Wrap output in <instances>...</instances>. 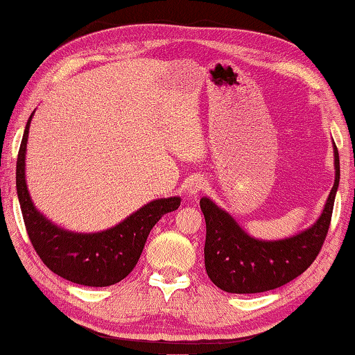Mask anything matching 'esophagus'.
Listing matches in <instances>:
<instances>
[{"label": "esophagus", "instance_id": "1", "mask_svg": "<svg viewBox=\"0 0 355 355\" xmlns=\"http://www.w3.org/2000/svg\"><path fill=\"white\" fill-rule=\"evenodd\" d=\"M205 186H207V182H205V179L202 176H192L190 179H187L186 182V192L189 197H195V195L202 192Z\"/></svg>", "mask_w": 355, "mask_h": 355}]
</instances>
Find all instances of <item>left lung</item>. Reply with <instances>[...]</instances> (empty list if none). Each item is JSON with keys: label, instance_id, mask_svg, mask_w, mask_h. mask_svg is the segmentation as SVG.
<instances>
[{"label": "left lung", "instance_id": "left-lung-1", "mask_svg": "<svg viewBox=\"0 0 355 355\" xmlns=\"http://www.w3.org/2000/svg\"><path fill=\"white\" fill-rule=\"evenodd\" d=\"M335 184L314 224L291 237L264 240L251 237L213 200H200L205 223V267L218 288L239 295L275 290L301 275L317 258L328 227L340 186V155L333 142Z\"/></svg>", "mask_w": 355, "mask_h": 355}]
</instances>
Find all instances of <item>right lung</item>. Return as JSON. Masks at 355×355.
I'll return each instance as SVG.
<instances>
[{
  "label": "right lung",
  "instance_id": "1",
  "mask_svg": "<svg viewBox=\"0 0 355 355\" xmlns=\"http://www.w3.org/2000/svg\"><path fill=\"white\" fill-rule=\"evenodd\" d=\"M33 114L25 125L15 169V187L30 241L41 261L65 280L85 286L118 284L135 269L153 225L163 214L176 211L181 197L152 200L101 232H71L54 224L33 205L25 179V153Z\"/></svg>",
  "mask_w": 355,
  "mask_h": 355
}]
</instances>
